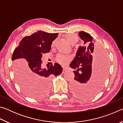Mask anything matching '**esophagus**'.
Returning <instances> with one entry per match:
<instances>
[{
  "mask_svg": "<svg viewBox=\"0 0 123 123\" xmlns=\"http://www.w3.org/2000/svg\"><path fill=\"white\" fill-rule=\"evenodd\" d=\"M66 72H67V69H66V68H63V72H62V73H66Z\"/></svg>",
  "mask_w": 123,
  "mask_h": 123,
  "instance_id": "obj_1",
  "label": "esophagus"
}]
</instances>
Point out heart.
I'll return each mask as SVG.
<instances>
[{"label":"heart","instance_id":"b5f03b06","mask_svg":"<svg viewBox=\"0 0 123 123\" xmlns=\"http://www.w3.org/2000/svg\"><path fill=\"white\" fill-rule=\"evenodd\" d=\"M66 38L68 41L69 44L71 45H74L78 41V37L76 35L73 34H68L66 35ZM56 40L54 41L51 44V47H54L55 44ZM71 60V58L68 56H64L62 55H58L56 57V61L58 63L61 64L62 66H66L69 63V62Z\"/></svg>","mask_w":123,"mask_h":123}]
</instances>
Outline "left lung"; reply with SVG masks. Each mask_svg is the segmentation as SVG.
Wrapping results in <instances>:
<instances>
[{
  "instance_id": "left-lung-1",
  "label": "left lung",
  "mask_w": 123,
  "mask_h": 123,
  "mask_svg": "<svg viewBox=\"0 0 123 123\" xmlns=\"http://www.w3.org/2000/svg\"><path fill=\"white\" fill-rule=\"evenodd\" d=\"M79 36L84 43L83 46L79 47L70 64V67L76 69L73 72L75 78L70 84V88L77 97L88 99L101 90L107 76L109 61L106 52L97 47L94 48L90 35L81 31ZM95 57L93 64L92 60Z\"/></svg>"
}]
</instances>
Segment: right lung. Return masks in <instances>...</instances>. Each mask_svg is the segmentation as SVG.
<instances>
[{"mask_svg":"<svg viewBox=\"0 0 123 123\" xmlns=\"http://www.w3.org/2000/svg\"><path fill=\"white\" fill-rule=\"evenodd\" d=\"M58 34L38 31L24 37L14 50L12 60L16 81L29 97L36 98L46 94L50 79L62 72V67L57 63L47 68L41 67L42 54L49 53Z\"/></svg>","mask_w":123,"mask_h":123,"instance_id":"obj_1","label":"right lung"}]
</instances>
